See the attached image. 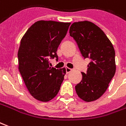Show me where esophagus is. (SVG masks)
<instances>
[{
	"label": "esophagus",
	"mask_w": 126,
	"mask_h": 126,
	"mask_svg": "<svg viewBox=\"0 0 126 126\" xmlns=\"http://www.w3.org/2000/svg\"><path fill=\"white\" fill-rule=\"evenodd\" d=\"M65 71H66V73H67V74H69V72H71V71H72V69L70 68H69V67H66Z\"/></svg>",
	"instance_id": "34e87169"
}]
</instances>
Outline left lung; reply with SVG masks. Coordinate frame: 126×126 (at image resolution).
<instances>
[{"label":"left lung","instance_id":"1","mask_svg":"<svg viewBox=\"0 0 126 126\" xmlns=\"http://www.w3.org/2000/svg\"><path fill=\"white\" fill-rule=\"evenodd\" d=\"M69 34L76 42L84 59H90L88 69L76 86L78 96L86 102L99 98L105 93L115 74V50L103 31L90 21L72 23Z\"/></svg>","mask_w":126,"mask_h":126}]
</instances>
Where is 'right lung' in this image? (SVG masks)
I'll return each mask as SVG.
<instances>
[{
	"instance_id": "add662e5",
	"label": "right lung",
	"mask_w": 126,
	"mask_h": 126,
	"mask_svg": "<svg viewBox=\"0 0 126 126\" xmlns=\"http://www.w3.org/2000/svg\"><path fill=\"white\" fill-rule=\"evenodd\" d=\"M70 24L38 21L21 40L17 54L19 72L30 93L40 101H49L60 90L65 69L50 67L49 59L58 60V47Z\"/></svg>"
}]
</instances>
